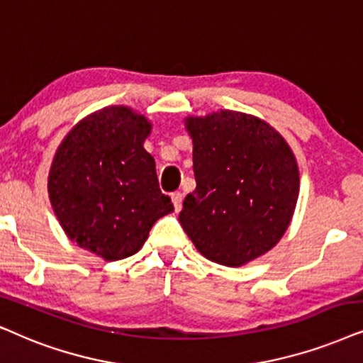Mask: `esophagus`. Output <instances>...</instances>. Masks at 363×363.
Listing matches in <instances>:
<instances>
[{
	"instance_id": "esophagus-1",
	"label": "esophagus",
	"mask_w": 363,
	"mask_h": 363,
	"mask_svg": "<svg viewBox=\"0 0 363 363\" xmlns=\"http://www.w3.org/2000/svg\"><path fill=\"white\" fill-rule=\"evenodd\" d=\"M182 200H183V195L180 191H173L172 193V201H173V206H175L177 211L182 210Z\"/></svg>"
}]
</instances>
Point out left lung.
I'll return each mask as SVG.
<instances>
[{"mask_svg": "<svg viewBox=\"0 0 363 363\" xmlns=\"http://www.w3.org/2000/svg\"><path fill=\"white\" fill-rule=\"evenodd\" d=\"M196 188L180 223L211 262L240 267L274 248L298 199V167L286 141L265 121L222 110L188 118Z\"/></svg>", "mask_w": 363, "mask_h": 363, "instance_id": "1", "label": "left lung"}]
</instances>
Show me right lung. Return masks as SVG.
Listing matches in <instances>:
<instances>
[{"label": "right lung", "mask_w": 363, "mask_h": 363, "mask_svg": "<svg viewBox=\"0 0 363 363\" xmlns=\"http://www.w3.org/2000/svg\"><path fill=\"white\" fill-rule=\"evenodd\" d=\"M152 125L125 106L100 110L61 141L48 193L61 227L108 262L135 255L158 218L173 211L143 148Z\"/></svg>", "instance_id": "obj_1"}]
</instances>
